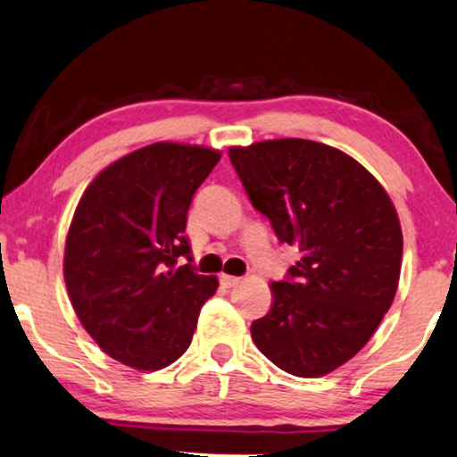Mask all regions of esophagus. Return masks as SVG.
Instances as JSON below:
<instances>
[{
  "mask_svg": "<svg viewBox=\"0 0 457 457\" xmlns=\"http://www.w3.org/2000/svg\"><path fill=\"white\" fill-rule=\"evenodd\" d=\"M239 282H241V278L228 276V274H220V284H222V287L230 288V287H237V284H239Z\"/></svg>",
  "mask_w": 457,
  "mask_h": 457,
  "instance_id": "obj_1",
  "label": "esophagus"
}]
</instances>
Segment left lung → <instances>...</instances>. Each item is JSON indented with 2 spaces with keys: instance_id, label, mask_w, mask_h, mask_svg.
Segmentation results:
<instances>
[{
  "instance_id": "8db88e82",
  "label": "left lung",
  "mask_w": 457,
  "mask_h": 457,
  "mask_svg": "<svg viewBox=\"0 0 457 457\" xmlns=\"http://www.w3.org/2000/svg\"><path fill=\"white\" fill-rule=\"evenodd\" d=\"M230 162L251 204L301 260L272 282V309L251 338L276 367L321 377L371 340L392 307L402 227L387 191L353 156L282 137L233 146Z\"/></svg>"
}]
</instances>
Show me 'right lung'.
<instances>
[{"label":"right lung","instance_id":"add662e5","mask_svg":"<svg viewBox=\"0 0 457 457\" xmlns=\"http://www.w3.org/2000/svg\"><path fill=\"white\" fill-rule=\"evenodd\" d=\"M220 152L156 142L95 177L71 218L63 278L78 320L103 353L137 371L169 367L189 348L218 278L177 260L195 189Z\"/></svg>","mask_w":457,"mask_h":457}]
</instances>
